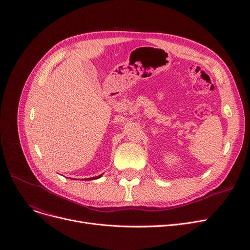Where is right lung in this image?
I'll use <instances>...</instances> for the list:
<instances>
[{
  "label": "right lung",
  "instance_id": "right-lung-1",
  "mask_svg": "<svg viewBox=\"0 0 250 250\" xmlns=\"http://www.w3.org/2000/svg\"><path fill=\"white\" fill-rule=\"evenodd\" d=\"M102 176V174H100V175H98V176H95V177H92V178H89V180H91V179H97V178H99V177H101ZM85 180V179H84Z\"/></svg>",
  "mask_w": 250,
  "mask_h": 250
}]
</instances>
